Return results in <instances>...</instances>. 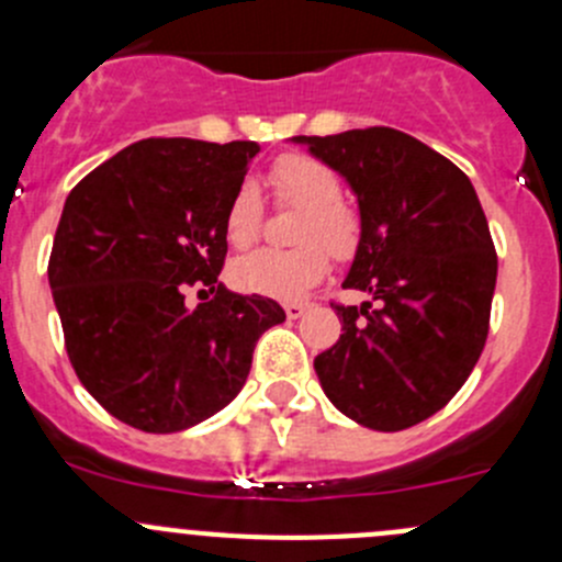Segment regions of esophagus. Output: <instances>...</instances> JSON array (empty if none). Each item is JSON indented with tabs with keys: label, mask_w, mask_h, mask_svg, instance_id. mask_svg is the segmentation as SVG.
<instances>
[{
	"label": "esophagus",
	"mask_w": 562,
	"mask_h": 562,
	"mask_svg": "<svg viewBox=\"0 0 562 562\" xmlns=\"http://www.w3.org/2000/svg\"><path fill=\"white\" fill-rule=\"evenodd\" d=\"M310 307H313L310 302H291V304H285V315L291 317V321H296V317H302Z\"/></svg>",
	"instance_id": "1"
}]
</instances>
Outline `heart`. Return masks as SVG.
Listing matches in <instances>:
<instances>
[{
  "label": "heart",
  "instance_id": "b5f03b06",
  "mask_svg": "<svg viewBox=\"0 0 562 562\" xmlns=\"http://www.w3.org/2000/svg\"><path fill=\"white\" fill-rule=\"evenodd\" d=\"M277 203L302 209L293 239L302 247L255 249L231 269L239 291L266 299H299L328 271V252L348 258L359 247V214L339 201L337 173L310 155H282L269 171ZM263 228V198L255 181H241L225 209V236L234 247H249Z\"/></svg>",
  "mask_w": 562,
  "mask_h": 562
}]
</instances>
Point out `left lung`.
Wrapping results in <instances>:
<instances>
[{
    "label": "left lung",
    "instance_id": "left-lung-1",
    "mask_svg": "<svg viewBox=\"0 0 562 562\" xmlns=\"http://www.w3.org/2000/svg\"><path fill=\"white\" fill-rule=\"evenodd\" d=\"M359 198L361 239L342 288L379 304H334L342 334L315 372L337 411L400 432L462 389L490 334L497 252L473 184L391 127L296 135Z\"/></svg>",
    "mask_w": 562,
    "mask_h": 562
}]
</instances>
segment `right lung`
Wrapping results in <instances>:
<instances>
[{"mask_svg": "<svg viewBox=\"0 0 562 562\" xmlns=\"http://www.w3.org/2000/svg\"><path fill=\"white\" fill-rule=\"evenodd\" d=\"M255 155L252 140L146 138L67 195L48 260L65 348L83 389L130 427L168 435L223 411L260 334L285 321L274 299L217 282L225 209ZM192 284L213 299L187 311Z\"/></svg>", "mask_w": 562, "mask_h": 562, "instance_id": "1", "label": "right lung"}]
</instances>
